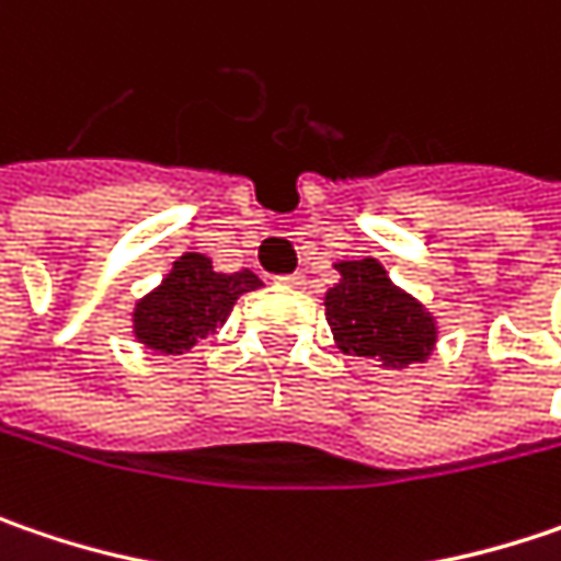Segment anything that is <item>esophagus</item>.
Listing matches in <instances>:
<instances>
[{
	"instance_id": "34e87169",
	"label": "esophagus",
	"mask_w": 561,
	"mask_h": 561,
	"mask_svg": "<svg viewBox=\"0 0 561 561\" xmlns=\"http://www.w3.org/2000/svg\"><path fill=\"white\" fill-rule=\"evenodd\" d=\"M277 284H284L290 290H302L306 287V277L302 274H284V277H277Z\"/></svg>"
}]
</instances>
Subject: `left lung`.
Segmentation results:
<instances>
[{
  "label": "left lung",
  "instance_id": "1",
  "mask_svg": "<svg viewBox=\"0 0 561 561\" xmlns=\"http://www.w3.org/2000/svg\"><path fill=\"white\" fill-rule=\"evenodd\" d=\"M334 271L341 277L324 294V319L337 351L378 369H410L433 356L438 344L435 316L398 287L378 259H344L334 262Z\"/></svg>",
  "mask_w": 561,
  "mask_h": 561
}]
</instances>
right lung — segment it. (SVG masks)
Masks as SVG:
<instances>
[{
    "instance_id": "1",
    "label": "right lung",
    "mask_w": 561,
    "mask_h": 561,
    "mask_svg": "<svg viewBox=\"0 0 561 561\" xmlns=\"http://www.w3.org/2000/svg\"><path fill=\"white\" fill-rule=\"evenodd\" d=\"M255 271H217L202 252H183L151 294L131 306V334L154 353H185L217 334L237 299L259 290Z\"/></svg>"
}]
</instances>
